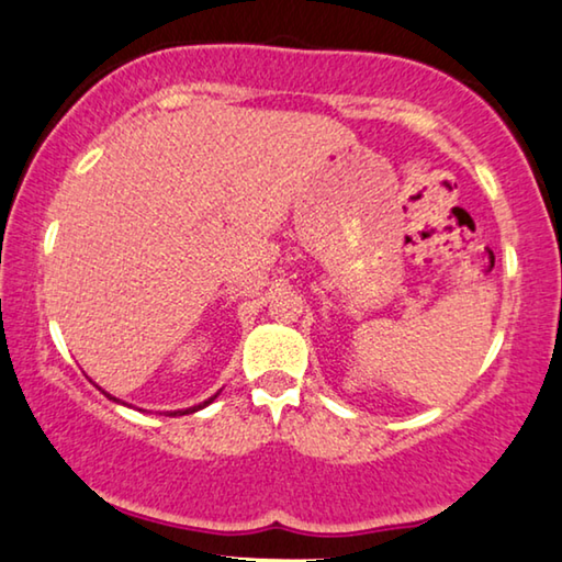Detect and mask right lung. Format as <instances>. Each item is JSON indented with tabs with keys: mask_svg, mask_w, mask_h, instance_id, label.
<instances>
[{
	"mask_svg": "<svg viewBox=\"0 0 562 562\" xmlns=\"http://www.w3.org/2000/svg\"><path fill=\"white\" fill-rule=\"evenodd\" d=\"M106 394V397L109 400H114V402H120V400H116V397H112V394H109V392H104ZM213 400H216V394H213V397L211 400H205V402H201V405H195V407H188V409H176V413H170V415H191V413H199V409H203L205 405H211V402Z\"/></svg>",
	"mask_w": 562,
	"mask_h": 562,
	"instance_id": "add662e5",
	"label": "right lung"
}]
</instances>
